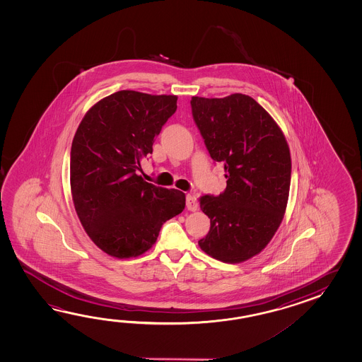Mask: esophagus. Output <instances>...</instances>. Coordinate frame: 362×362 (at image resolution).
<instances>
[{"label":"esophagus","instance_id":"34e87169","mask_svg":"<svg viewBox=\"0 0 362 362\" xmlns=\"http://www.w3.org/2000/svg\"><path fill=\"white\" fill-rule=\"evenodd\" d=\"M186 208L189 211H197L198 209V202H197L194 195H190V194L186 195Z\"/></svg>","mask_w":362,"mask_h":362}]
</instances>
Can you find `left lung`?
I'll return each instance as SVG.
<instances>
[{"instance_id": "obj_1", "label": "left lung", "mask_w": 362, "mask_h": 362, "mask_svg": "<svg viewBox=\"0 0 362 362\" xmlns=\"http://www.w3.org/2000/svg\"><path fill=\"white\" fill-rule=\"evenodd\" d=\"M190 103L208 153L223 163L226 178L220 195L199 199L211 228L198 243L216 260L246 262L267 247L285 216L291 182L285 134L246 94L192 97Z\"/></svg>"}]
</instances>
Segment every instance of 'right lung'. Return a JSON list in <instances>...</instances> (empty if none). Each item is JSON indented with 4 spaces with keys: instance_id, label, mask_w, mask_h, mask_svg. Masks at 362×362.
Listing matches in <instances>:
<instances>
[{
    "instance_id": "right-lung-1",
    "label": "right lung",
    "mask_w": 362,
    "mask_h": 362,
    "mask_svg": "<svg viewBox=\"0 0 362 362\" xmlns=\"http://www.w3.org/2000/svg\"><path fill=\"white\" fill-rule=\"evenodd\" d=\"M177 95L120 90L85 114L71 147L69 181L78 220L94 245L117 259L145 254L163 223L184 211L185 194L139 175Z\"/></svg>"
}]
</instances>
